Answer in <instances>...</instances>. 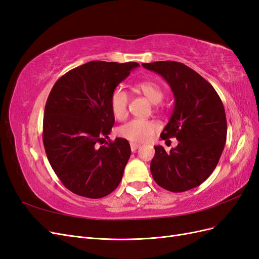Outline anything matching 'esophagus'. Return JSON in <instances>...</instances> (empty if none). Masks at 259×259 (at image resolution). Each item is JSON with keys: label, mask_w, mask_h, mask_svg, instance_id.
<instances>
[{"label": "esophagus", "mask_w": 259, "mask_h": 259, "mask_svg": "<svg viewBox=\"0 0 259 259\" xmlns=\"http://www.w3.org/2000/svg\"><path fill=\"white\" fill-rule=\"evenodd\" d=\"M131 145V150L133 151V152H135L137 149L140 147V145H138V144H134V143H131L130 144Z\"/></svg>", "instance_id": "esophagus-1"}]
</instances>
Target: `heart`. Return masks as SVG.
Wrapping results in <instances>:
<instances>
[{
  "label": "heart",
  "mask_w": 259,
  "mask_h": 259,
  "mask_svg": "<svg viewBox=\"0 0 259 259\" xmlns=\"http://www.w3.org/2000/svg\"><path fill=\"white\" fill-rule=\"evenodd\" d=\"M134 89L142 93L152 104H158L164 98L162 86L154 81H142L135 84ZM128 94L121 86L115 88L110 96V109L116 120H123L127 114ZM158 130V124L152 120L134 119L127 122L117 131L119 135L134 144H142L150 140Z\"/></svg>",
  "instance_id": "obj_1"
}]
</instances>
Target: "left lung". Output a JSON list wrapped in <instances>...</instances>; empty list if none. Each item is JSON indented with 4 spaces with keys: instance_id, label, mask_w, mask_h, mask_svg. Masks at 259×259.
Returning <instances> with one entry per match:
<instances>
[{
    "instance_id": "left-lung-1",
    "label": "left lung",
    "mask_w": 259,
    "mask_h": 259,
    "mask_svg": "<svg viewBox=\"0 0 259 259\" xmlns=\"http://www.w3.org/2000/svg\"><path fill=\"white\" fill-rule=\"evenodd\" d=\"M143 66L162 75L175 97V107L161 138L176 137L178 145L165 151L155 146L150 164L154 182L171 192L200 186L213 173L227 138L225 108L205 79L182 62L154 61Z\"/></svg>"
}]
</instances>
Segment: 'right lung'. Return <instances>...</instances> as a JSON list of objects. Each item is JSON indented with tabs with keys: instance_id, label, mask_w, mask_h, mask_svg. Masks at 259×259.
I'll return each mask as SVG.
<instances>
[{
	"instance_id": "right-lung-1",
	"label": "right lung",
	"mask_w": 259,
	"mask_h": 259,
	"mask_svg": "<svg viewBox=\"0 0 259 259\" xmlns=\"http://www.w3.org/2000/svg\"><path fill=\"white\" fill-rule=\"evenodd\" d=\"M138 66L90 61L53 86L44 110L43 144L55 174L77 195L104 198L121 182L131 147L124 138L106 142L114 124L110 96Z\"/></svg>"
}]
</instances>
